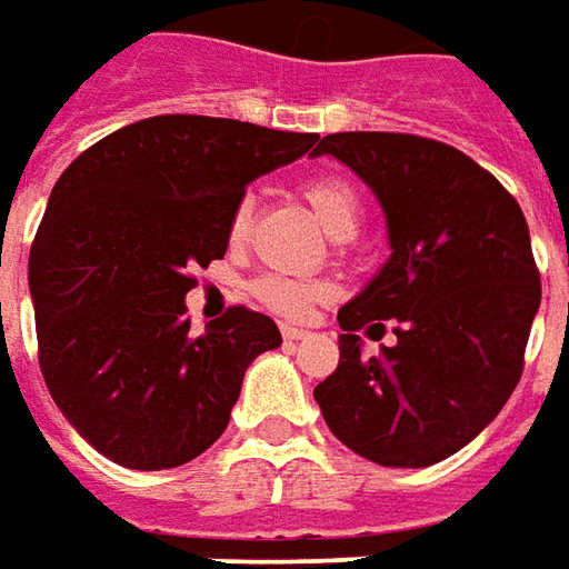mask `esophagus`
I'll use <instances>...</instances> for the list:
<instances>
[{
  "label": "esophagus",
  "instance_id": "esophagus-1",
  "mask_svg": "<svg viewBox=\"0 0 569 569\" xmlns=\"http://www.w3.org/2000/svg\"><path fill=\"white\" fill-rule=\"evenodd\" d=\"M305 337H308V330H302V327H292V323H283L286 343H296V340H305Z\"/></svg>",
  "mask_w": 569,
  "mask_h": 569
}]
</instances>
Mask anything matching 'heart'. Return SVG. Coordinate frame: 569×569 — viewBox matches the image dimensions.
<instances>
[{"label":"heart","mask_w":569,"mask_h":569,"mask_svg":"<svg viewBox=\"0 0 569 569\" xmlns=\"http://www.w3.org/2000/svg\"><path fill=\"white\" fill-rule=\"evenodd\" d=\"M305 198L311 210L318 213L333 236L337 232H356L359 217H362V201L352 182H346L343 176H315L305 182ZM254 223V201L246 194L239 204L232 207L229 217V242L232 246H246ZM248 292L264 305L267 311L289 318V321H302L311 315V308L327 296V286L321 280H305V277H286V273H264L254 283L248 286Z\"/></svg>","instance_id":"1"}]
</instances>
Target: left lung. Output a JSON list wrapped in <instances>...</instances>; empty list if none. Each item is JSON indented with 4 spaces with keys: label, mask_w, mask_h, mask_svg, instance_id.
Segmentation results:
<instances>
[{
    "label": "left lung",
    "mask_w": 569,
    "mask_h": 569,
    "mask_svg": "<svg viewBox=\"0 0 569 569\" xmlns=\"http://www.w3.org/2000/svg\"><path fill=\"white\" fill-rule=\"evenodd\" d=\"M333 153L378 194L390 261L337 321L340 365L315 387L323 421L378 466L419 469L472 441L522 375L541 280L517 198L472 157L400 131H337ZM398 323L362 357L358 330Z\"/></svg>",
    "instance_id": "obj_1"
}]
</instances>
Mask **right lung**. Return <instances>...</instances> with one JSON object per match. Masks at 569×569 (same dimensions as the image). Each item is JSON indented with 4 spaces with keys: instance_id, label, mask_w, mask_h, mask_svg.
I'll return each instance as SVG.
<instances>
[{
    "instance_id": "1",
    "label": "right lung",
    "mask_w": 569,
    "mask_h": 569,
    "mask_svg": "<svg viewBox=\"0 0 569 569\" xmlns=\"http://www.w3.org/2000/svg\"><path fill=\"white\" fill-rule=\"evenodd\" d=\"M315 141L236 119L150 116L59 176L30 246L37 359L97 453L150 472L201 457L223 435L251 359L283 340L246 305L194 333L191 273L226 254L248 182Z\"/></svg>"
}]
</instances>
